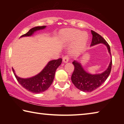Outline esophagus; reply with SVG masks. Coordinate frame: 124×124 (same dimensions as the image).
I'll return each mask as SVG.
<instances>
[{"label": "esophagus", "mask_w": 124, "mask_h": 124, "mask_svg": "<svg viewBox=\"0 0 124 124\" xmlns=\"http://www.w3.org/2000/svg\"><path fill=\"white\" fill-rule=\"evenodd\" d=\"M69 61V58L68 56H64L63 57V62L64 63H67Z\"/></svg>", "instance_id": "34e87169"}]
</instances>
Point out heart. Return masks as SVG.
I'll return each mask as SVG.
<instances>
[{
	"label": "heart",
	"instance_id": "b5f03b06",
	"mask_svg": "<svg viewBox=\"0 0 124 124\" xmlns=\"http://www.w3.org/2000/svg\"><path fill=\"white\" fill-rule=\"evenodd\" d=\"M88 34L77 29H64L60 33V38L65 43H70V51L73 53L80 52L85 47L88 40Z\"/></svg>",
	"mask_w": 124,
	"mask_h": 124
}]
</instances>
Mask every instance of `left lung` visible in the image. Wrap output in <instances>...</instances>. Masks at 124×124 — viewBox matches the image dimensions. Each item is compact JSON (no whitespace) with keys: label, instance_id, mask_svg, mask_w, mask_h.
I'll list each match as a JSON object with an SVG mask.
<instances>
[{"label":"left lung","instance_id":"obj_1","mask_svg":"<svg viewBox=\"0 0 124 124\" xmlns=\"http://www.w3.org/2000/svg\"><path fill=\"white\" fill-rule=\"evenodd\" d=\"M91 33L92 34V39L90 46H93L99 44H103L106 46L109 54L111 56L110 46L107 42L103 38L95 31L91 30ZM73 64L74 66V70L71 77V80L73 84L81 91L91 92L99 87L107 79L112 69V61L111 58L110 63L107 69L103 72L95 74H92L87 72L84 69L79 61L74 60L73 62Z\"/></svg>","mask_w":124,"mask_h":124}]
</instances>
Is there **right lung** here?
Listing matches in <instances>:
<instances>
[{
    "instance_id": "1",
    "label": "right lung",
    "mask_w": 124,
    "mask_h": 124,
    "mask_svg": "<svg viewBox=\"0 0 124 124\" xmlns=\"http://www.w3.org/2000/svg\"><path fill=\"white\" fill-rule=\"evenodd\" d=\"M46 27V26H43L34 27L31 29L26 34L22 35L21 38L32 36L35 32L45 29ZM62 61L61 58L50 61L39 74L28 78H22L18 77L13 68L12 70L18 82L23 87L29 92L39 93L47 90L52 84L56 70L61 64Z\"/></svg>"
}]
</instances>
